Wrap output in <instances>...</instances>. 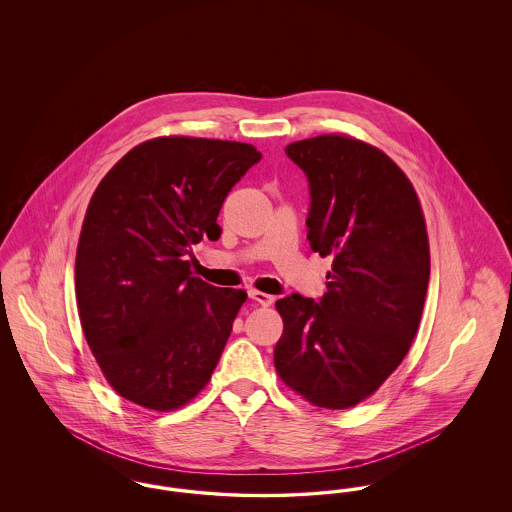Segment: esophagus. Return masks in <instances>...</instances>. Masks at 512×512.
I'll return each instance as SVG.
<instances>
[{"label": "esophagus", "mask_w": 512, "mask_h": 512, "mask_svg": "<svg viewBox=\"0 0 512 512\" xmlns=\"http://www.w3.org/2000/svg\"><path fill=\"white\" fill-rule=\"evenodd\" d=\"M249 297L263 307H270L274 303V297L270 293L259 292V290H249Z\"/></svg>", "instance_id": "1"}]
</instances>
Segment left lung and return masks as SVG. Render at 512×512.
<instances>
[{
  "label": "left lung",
  "mask_w": 512,
  "mask_h": 512,
  "mask_svg": "<svg viewBox=\"0 0 512 512\" xmlns=\"http://www.w3.org/2000/svg\"><path fill=\"white\" fill-rule=\"evenodd\" d=\"M309 178L311 249L332 257L320 303L292 293L274 347L282 382L322 409H349L405 359L430 280L426 220L411 180L378 147L345 134L293 142Z\"/></svg>",
  "instance_id": "1"
}]
</instances>
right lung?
<instances>
[{"mask_svg": "<svg viewBox=\"0 0 512 512\" xmlns=\"http://www.w3.org/2000/svg\"><path fill=\"white\" fill-rule=\"evenodd\" d=\"M261 153L161 136L132 147L90 199L76 247V303L109 386L157 413L207 386L247 299L192 274V245L219 240L220 207Z\"/></svg>", "mask_w": 512, "mask_h": 512, "instance_id": "add662e5", "label": "right lung"}]
</instances>
